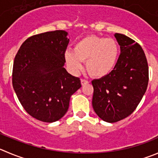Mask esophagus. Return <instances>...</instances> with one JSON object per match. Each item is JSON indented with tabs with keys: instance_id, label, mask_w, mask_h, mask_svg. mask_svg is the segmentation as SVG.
<instances>
[{
	"instance_id": "34e87169",
	"label": "esophagus",
	"mask_w": 158,
	"mask_h": 158,
	"mask_svg": "<svg viewBox=\"0 0 158 158\" xmlns=\"http://www.w3.org/2000/svg\"><path fill=\"white\" fill-rule=\"evenodd\" d=\"M81 82L82 85H86V84L88 83V81L85 80V79H81Z\"/></svg>"
}]
</instances>
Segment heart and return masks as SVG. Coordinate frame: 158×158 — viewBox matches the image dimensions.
<instances>
[{"label": "heart", "mask_w": 158, "mask_h": 158, "mask_svg": "<svg viewBox=\"0 0 158 158\" xmlns=\"http://www.w3.org/2000/svg\"><path fill=\"white\" fill-rule=\"evenodd\" d=\"M118 48L112 39L88 35L77 42L73 51L65 52V60L72 71H80L82 61H86L88 71L94 77H103L112 72L116 64Z\"/></svg>", "instance_id": "obj_1"}]
</instances>
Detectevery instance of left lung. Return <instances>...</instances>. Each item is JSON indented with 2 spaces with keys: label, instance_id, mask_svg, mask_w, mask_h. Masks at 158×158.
<instances>
[{
  "label": "left lung",
  "instance_id": "8db88e82",
  "mask_svg": "<svg viewBox=\"0 0 158 158\" xmlns=\"http://www.w3.org/2000/svg\"><path fill=\"white\" fill-rule=\"evenodd\" d=\"M115 37L121 51L115 67L107 76L91 81L93 109L108 123H116L133 113L149 81L148 60L142 47L125 35L115 33Z\"/></svg>",
  "mask_w": 158,
  "mask_h": 158
}]
</instances>
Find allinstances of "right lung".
<instances>
[{
	"instance_id": "obj_1",
	"label": "right lung",
	"mask_w": 158,
	"mask_h": 158,
	"mask_svg": "<svg viewBox=\"0 0 158 158\" xmlns=\"http://www.w3.org/2000/svg\"><path fill=\"white\" fill-rule=\"evenodd\" d=\"M64 30L27 39L15 57L12 85L19 102L33 118L53 123L69 108L70 96L81 87L79 77L64 68L69 43Z\"/></svg>"
}]
</instances>
